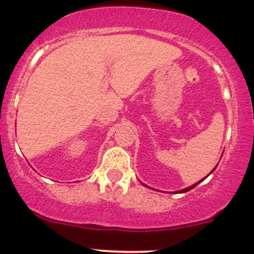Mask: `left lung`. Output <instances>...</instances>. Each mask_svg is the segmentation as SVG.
I'll return each mask as SVG.
<instances>
[{
  "label": "left lung",
  "instance_id": "8db88e82",
  "mask_svg": "<svg viewBox=\"0 0 254 254\" xmlns=\"http://www.w3.org/2000/svg\"><path fill=\"white\" fill-rule=\"evenodd\" d=\"M216 167H217V166H216ZM214 170H215V168H214ZM214 170H212V171H214ZM212 171H211V172H212ZM209 174H210V173H209ZM209 174H208V176H209ZM208 176H206V177H208ZM206 177H205V178H206ZM205 178H204V179H205ZM204 179H202V180H199V182H198V183H196V184H193V185H192V186H190V188H186V189H184V190H180V191H177V192H180V193H184V192H188V191H190V190H192V189H193V188H194V186H197V185H198V184H199V183H202ZM145 186H147V185H145Z\"/></svg>",
  "mask_w": 254,
  "mask_h": 254
}]
</instances>
